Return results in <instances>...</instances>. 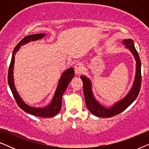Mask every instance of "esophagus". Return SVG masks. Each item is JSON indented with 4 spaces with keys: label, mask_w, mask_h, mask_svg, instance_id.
I'll list each match as a JSON object with an SVG mask.
<instances>
[{
    "label": "esophagus",
    "mask_w": 149,
    "mask_h": 149,
    "mask_svg": "<svg viewBox=\"0 0 149 149\" xmlns=\"http://www.w3.org/2000/svg\"><path fill=\"white\" fill-rule=\"evenodd\" d=\"M83 69V64L82 63H77L74 66V72L76 74H79L82 72Z\"/></svg>",
    "instance_id": "obj_1"
}]
</instances>
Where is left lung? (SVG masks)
<instances>
[{
  "mask_svg": "<svg viewBox=\"0 0 149 149\" xmlns=\"http://www.w3.org/2000/svg\"><path fill=\"white\" fill-rule=\"evenodd\" d=\"M123 43L125 45V47L132 52L136 62L135 79L131 90L125 95V97L117 102V103L114 104L112 107L106 108L97 102V101L95 99L91 90V83L89 79L85 76L81 77L83 83V93H84L87 108L93 115L96 117H111L121 113V112L125 111L130 104H132L139 94L142 81L141 62H140L139 55L134 47V41L132 39L123 40Z\"/></svg>",
  "mask_w": 149,
  "mask_h": 149,
  "instance_id": "obj_1",
  "label": "left lung"
}]
</instances>
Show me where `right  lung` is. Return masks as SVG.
<instances>
[{
  "label": "right lung",
  "instance_id": "add662e5",
  "mask_svg": "<svg viewBox=\"0 0 149 149\" xmlns=\"http://www.w3.org/2000/svg\"><path fill=\"white\" fill-rule=\"evenodd\" d=\"M46 34L44 33L32 34V35H28L24 37L14 49L13 54H12V58L10 63L9 72H8V84L9 85L11 92L15 98L16 102L19 108L26 111V113L31 114L32 115L36 116L39 117H52L56 115L60 111L62 108V97L64 93L68 87V83H70L71 79L73 78L74 74V71L73 68H70L67 69L62 73L60 81H59L58 87H57L56 91L53 97L52 102L48 105L47 107L43 108H34L30 107L26 104L22 100L21 97L19 96V93L16 90L15 84L13 81V68L14 62H15V55L19 49L20 47L23 45H25L30 41H35V40L41 39L45 36Z\"/></svg>",
  "mask_w": 149,
  "mask_h": 149
}]
</instances>
